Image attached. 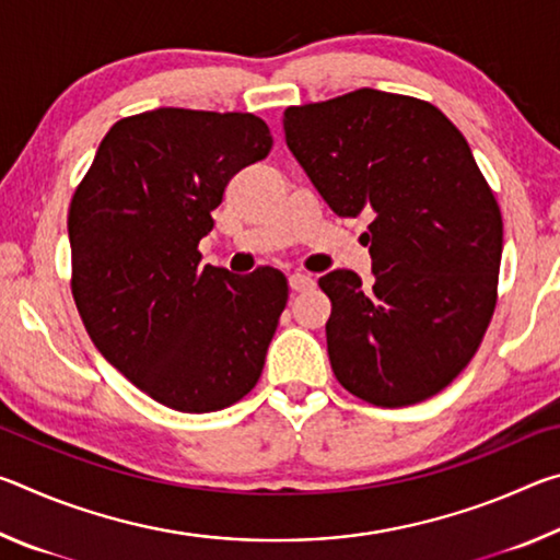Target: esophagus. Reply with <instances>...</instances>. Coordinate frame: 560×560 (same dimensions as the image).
<instances>
[{
  "label": "esophagus",
  "instance_id": "1",
  "mask_svg": "<svg viewBox=\"0 0 560 560\" xmlns=\"http://www.w3.org/2000/svg\"><path fill=\"white\" fill-rule=\"evenodd\" d=\"M289 287H291L293 291H308V289L316 287V279L311 277V273L296 271V273H291V277H289Z\"/></svg>",
  "mask_w": 560,
  "mask_h": 560
}]
</instances>
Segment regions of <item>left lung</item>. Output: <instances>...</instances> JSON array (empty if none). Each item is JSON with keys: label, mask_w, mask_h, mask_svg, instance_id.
Wrapping results in <instances>:
<instances>
[{"label": "left lung", "mask_w": 560, "mask_h": 560, "mask_svg": "<svg viewBox=\"0 0 560 560\" xmlns=\"http://www.w3.org/2000/svg\"><path fill=\"white\" fill-rule=\"evenodd\" d=\"M287 145L338 217L368 214L373 287L318 279L338 383L377 407L444 390L494 316L504 222L469 143L432 103L360 89L283 110Z\"/></svg>", "instance_id": "left-lung-1"}]
</instances>
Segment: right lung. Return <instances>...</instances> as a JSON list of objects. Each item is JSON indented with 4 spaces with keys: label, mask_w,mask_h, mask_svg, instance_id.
I'll use <instances>...</instances> for the list:
<instances>
[{
    "label": "right lung",
    "mask_w": 560,
    "mask_h": 560,
    "mask_svg": "<svg viewBox=\"0 0 560 560\" xmlns=\"http://www.w3.org/2000/svg\"><path fill=\"white\" fill-rule=\"evenodd\" d=\"M271 132L252 113L155 108L101 140L69 207L71 291L93 346L160 405L214 412L257 385L287 277H236L197 249Z\"/></svg>",
    "instance_id": "add662e5"
}]
</instances>
